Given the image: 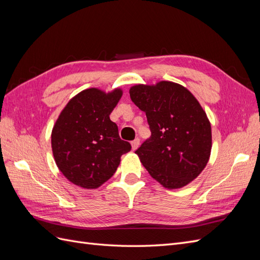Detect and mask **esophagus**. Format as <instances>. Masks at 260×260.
Returning a JSON list of instances; mask_svg holds the SVG:
<instances>
[{
	"label": "esophagus",
	"instance_id": "obj_1",
	"mask_svg": "<svg viewBox=\"0 0 260 260\" xmlns=\"http://www.w3.org/2000/svg\"><path fill=\"white\" fill-rule=\"evenodd\" d=\"M139 145H140V139H138V138L133 140L131 142V146H132L133 151H136V149L139 147Z\"/></svg>",
	"mask_w": 260,
	"mask_h": 260
}]
</instances>
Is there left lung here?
Here are the masks:
<instances>
[{"label":"left lung","mask_w":260,"mask_h":260,"mask_svg":"<svg viewBox=\"0 0 260 260\" xmlns=\"http://www.w3.org/2000/svg\"><path fill=\"white\" fill-rule=\"evenodd\" d=\"M130 98L146 115L152 136L136 154L148 174L167 188L183 187L206 167L211 127L199 101L181 84H137Z\"/></svg>","instance_id":"8db88e82"}]
</instances>
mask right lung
I'll list each match as a JSON object with an SVG mask.
<instances>
[{"label":"right lung","mask_w":260,"mask_h":260,"mask_svg":"<svg viewBox=\"0 0 260 260\" xmlns=\"http://www.w3.org/2000/svg\"><path fill=\"white\" fill-rule=\"evenodd\" d=\"M121 95L119 88L108 93L86 89L59 114L52 130V151L58 169L72 183L84 188L101 186L116 172L121 155L131 149L109 119Z\"/></svg>","instance_id":"1"}]
</instances>
